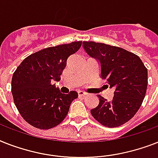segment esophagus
Listing matches in <instances>:
<instances>
[{
    "mask_svg": "<svg viewBox=\"0 0 158 158\" xmlns=\"http://www.w3.org/2000/svg\"><path fill=\"white\" fill-rule=\"evenodd\" d=\"M78 95H79V97H84L88 95V93H87V92H83V91H79V92H78Z\"/></svg>",
    "mask_w": 158,
    "mask_h": 158,
    "instance_id": "34e87169",
    "label": "esophagus"
}]
</instances>
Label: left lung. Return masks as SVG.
I'll return each mask as SVG.
<instances>
[{"mask_svg":"<svg viewBox=\"0 0 158 158\" xmlns=\"http://www.w3.org/2000/svg\"><path fill=\"white\" fill-rule=\"evenodd\" d=\"M83 48L101 65V77L114 97L108 101L100 95L99 104L91 110L97 122L107 127H117L132 118L141 106L148 86V70L137 55L123 48L93 41H83Z\"/></svg>","mask_w":158,"mask_h":158,"instance_id":"8db88e82","label":"left lung"}]
</instances>
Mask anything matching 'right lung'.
<instances>
[{
    "label": "right lung",
    "instance_id": "obj_1",
    "mask_svg": "<svg viewBox=\"0 0 158 158\" xmlns=\"http://www.w3.org/2000/svg\"><path fill=\"white\" fill-rule=\"evenodd\" d=\"M81 41L44 48L26 57L14 73L11 92L17 109L27 123L39 129L60 124L78 97L75 91L63 94L52 84L59 81L66 61Z\"/></svg>",
    "mask_w": 158,
    "mask_h": 158
}]
</instances>
